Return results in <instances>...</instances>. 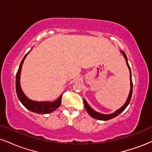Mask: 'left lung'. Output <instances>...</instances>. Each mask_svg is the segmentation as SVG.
<instances>
[{
    "mask_svg": "<svg viewBox=\"0 0 152 152\" xmlns=\"http://www.w3.org/2000/svg\"><path fill=\"white\" fill-rule=\"evenodd\" d=\"M121 53L123 54L124 57L125 58V60H126V65L128 66L129 69V74H130V85H131V88H130V91H129V96L127 98V100L126 103L124 104L122 107L120 108L119 109L116 110L114 113H112L111 114H100V113L96 112V111L92 109L91 106L88 105V103L86 102V101L85 99H83V103H84V106L85 108H86V111L88 112V114L91 116L92 118H96V119H98V120H102V121H106V120H109L111 118H113L114 117H116V116H118V114H120L123 111H124V109H126L127 107V106L129 105V104L131 99H132V91H133V83H132V72H131V69H130V66L129 65V63H128V60H127V56L126 55V53H124V51L121 50Z\"/></svg>",
    "mask_w": 152,
    "mask_h": 152,
    "instance_id": "obj_1",
    "label": "left lung"
}]
</instances>
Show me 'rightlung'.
Masks as SVG:
<instances>
[{
  "mask_svg": "<svg viewBox=\"0 0 152 152\" xmlns=\"http://www.w3.org/2000/svg\"><path fill=\"white\" fill-rule=\"evenodd\" d=\"M28 53L26 54L24 58H23L21 62H20L18 72H17V74H16V79H15V89H16L17 96H18V99L20 100V102H21L23 105L25 106L26 109H28L29 111H32V112L37 113V114H49V113L53 112V111H55L56 109H58L59 106H60L61 104L62 95H61L60 96L58 97V99H56V100L54 101L53 102H34V101L31 100L30 99H28L27 96H26L25 94H24L23 92L21 87H20V71H21L22 65L23 64L24 60H25L26 56L28 54Z\"/></svg>",
  "mask_w": 152,
  "mask_h": 152,
  "instance_id": "obj_1",
  "label": "right lung"
}]
</instances>
